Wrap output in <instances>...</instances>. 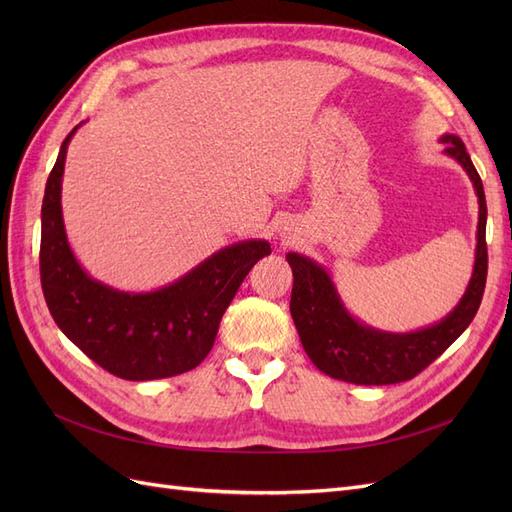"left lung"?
Wrapping results in <instances>:
<instances>
[{
	"mask_svg": "<svg viewBox=\"0 0 512 512\" xmlns=\"http://www.w3.org/2000/svg\"><path fill=\"white\" fill-rule=\"evenodd\" d=\"M440 141L474 183L478 196V232L472 280L457 307L438 324L412 333H386L367 327L348 314L329 273L301 254H286L292 269L290 314L301 344L312 363L331 378L352 384H397L412 380L431 365L468 329L487 282V203L483 181L468 156L466 145L455 134Z\"/></svg>",
	"mask_w": 512,
	"mask_h": 512,
	"instance_id": "left-lung-1",
	"label": "left lung"
}]
</instances>
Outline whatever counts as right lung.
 <instances>
[{"label": "right lung", "instance_id": "1", "mask_svg": "<svg viewBox=\"0 0 512 512\" xmlns=\"http://www.w3.org/2000/svg\"><path fill=\"white\" fill-rule=\"evenodd\" d=\"M76 128L61 143L42 200L40 282L49 312L72 344L117 378L141 382L190 371L211 352L226 307L271 245H228L153 292L96 282L76 262L61 218V177Z\"/></svg>", "mask_w": 512, "mask_h": 512}]
</instances>
